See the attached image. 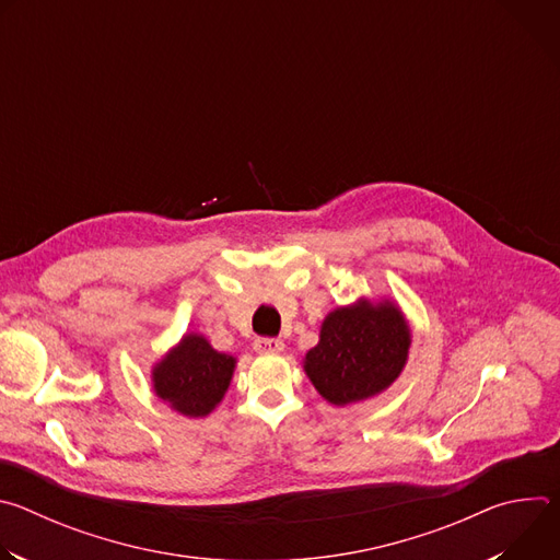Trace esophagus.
Here are the masks:
<instances>
[{
	"instance_id": "obj_1",
	"label": "esophagus",
	"mask_w": 560,
	"mask_h": 560,
	"mask_svg": "<svg viewBox=\"0 0 560 560\" xmlns=\"http://www.w3.org/2000/svg\"><path fill=\"white\" fill-rule=\"evenodd\" d=\"M255 350L259 354H277L283 350V341L281 339H275V337H259L255 341Z\"/></svg>"
}]
</instances>
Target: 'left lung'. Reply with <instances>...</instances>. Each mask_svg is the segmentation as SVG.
<instances>
[{"mask_svg":"<svg viewBox=\"0 0 560 560\" xmlns=\"http://www.w3.org/2000/svg\"><path fill=\"white\" fill-rule=\"evenodd\" d=\"M408 350L410 328L401 310L359 301L326 316L303 368L326 401L348 406L389 387L401 374Z\"/></svg>","mask_w":560,"mask_h":560,"instance_id":"left-lung-1","label":"left lung"}]
</instances>
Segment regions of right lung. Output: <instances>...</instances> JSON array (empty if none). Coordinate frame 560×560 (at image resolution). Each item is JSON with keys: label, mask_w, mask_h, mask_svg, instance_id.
<instances>
[{"label": "right lung", "mask_w": 560, "mask_h": 560, "mask_svg": "<svg viewBox=\"0 0 560 560\" xmlns=\"http://www.w3.org/2000/svg\"><path fill=\"white\" fill-rule=\"evenodd\" d=\"M234 363L230 354L217 352L201 335H186L152 370L154 392L186 417H206L223 398Z\"/></svg>", "instance_id": "obj_1"}]
</instances>
